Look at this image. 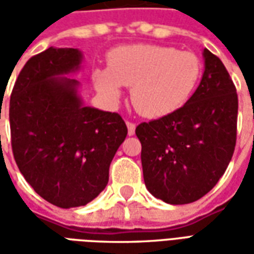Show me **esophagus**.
<instances>
[{
	"label": "esophagus",
	"instance_id": "esophagus-1",
	"mask_svg": "<svg viewBox=\"0 0 254 254\" xmlns=\"http://www.w3.org/2000/svg\"><path fill=\"white\" fill-rule=\"evenodd\" d=\"M127 134H129V136H133L134 132H136V125H134L133 122H127Z\"/></svg>",
	"mask_w": 254,
	"mask_h": 254
}]
</instances>
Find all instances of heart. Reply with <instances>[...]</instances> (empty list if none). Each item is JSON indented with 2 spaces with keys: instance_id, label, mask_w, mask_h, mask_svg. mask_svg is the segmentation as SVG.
Here are the masks:
<instances>
[{
  "instance_id": "b5f03b06",
  "label": "heart",
  "mask_w": 254,
  "mask_h": 254,
  "mask_svg": "<svg viewBox=\"0 0 254 254\" xmlns=\"http://www.w3.org/2000/svg\"><path fill=\"white\" fill-rule=\"evenodd\" d=\"M201 76L196 54L160 45H129L109 54V67L94 70L96 91L110 102L121 96V85L132 87L130 99L141 116H170L190 99Z\"/></svg>"
}]
</instances>
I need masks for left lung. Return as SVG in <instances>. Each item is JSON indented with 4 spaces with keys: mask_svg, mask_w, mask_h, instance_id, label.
<instances>
[{
    "mask_svg": "<svg viewBox=\"0 0 254 254\" xmlns=\"http://www.w3.org/2000/svg\"><path fill=\"white\" fill-rule=\"evenodd\" d=\"M204 73L190 99L170 116L136 127L149 193L189 204L211 190L229 166L237 140L238 96L223 63L204 49Z\"/></svg>",
    "mask_w": 254,
    "mask_h": 254,
    "instance_id": "left-lung-1",
    "label": "left lung"
}]
</instances>
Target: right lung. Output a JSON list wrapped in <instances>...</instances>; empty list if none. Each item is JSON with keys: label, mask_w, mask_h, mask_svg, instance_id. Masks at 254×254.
<instances>
[{"label": "right lung", "mask_w": 254, "mask_h": 254, "mask_svg": "<svg viewBox=\"0 0 254 254\" xmlns=\"http://www.w3.org/2000/svg\"><path fill=\"white\" fill-rule=\"evenodd\" d=\"M78 49L47 50L30 58L9 103L12 151L34 190L60 208L85 205L109 182V169L127 127L117 113L84 105Z\"/></svg>", "instance_id": "right-lung-1"}]
</instances>
